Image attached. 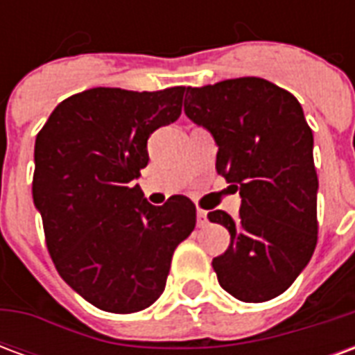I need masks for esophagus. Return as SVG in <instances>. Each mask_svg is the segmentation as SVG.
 <instances>
[{
  "instance_id": "1",
  "label": "esophagus",
  "mask_w": 355,
  "mask_h": 355,
  "mask_svg": "<svg viewBox=\"0 0 355 355\" xmlns=\"http://www.w3.org/2000/svg\"><path fill=\"white\" fill-rule=\"evenodd\" d=\"M207 224H209L207 211H203V209H198V226H200V228H205Z\"/></svg>"
}]
</instances>
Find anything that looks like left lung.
<instances>
[{
    "mask_svg": "<svg viewBox=\"0 0 355 355\" xmlns=\"http://www.w3.org/2000/svg\"><path fill=\"white\" fill-rule=\"evenodd\" d=\"M184 114L215 139L216 171L239 190L238 220L211 211L230 232L213 259L218 283L243 302L282 295L318 243V175L313 135L300 102L261 78L188 87Z\"/></svg>",
    "mask_w": 355,
    "mask_h": 355,
    "instance_id": "left-lung-1",
    "label": "left lung"
}]
</instances>
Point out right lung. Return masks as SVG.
Wrapping results in <instances>:
<instances>
[{
  "label": "right lung",
  "mask_w": 355,
  "mask_h": 355,
  "mask_svg": "<svg viewBox=\"0 0 355 355\" xmlns=\"http://www.w3.org/2000/svg\"><path fill=\"white\" fill-rule=\"evenodd\" d=\"M184 91L87 89L60 102L37 132L32 193L51 259L78 295L106 312L154 304L175 249L196 226L186 196L155 207L135 184L150 159V135L177 121Z\"/></svg>",
  "instance_id": "1"
}]
</instances>
